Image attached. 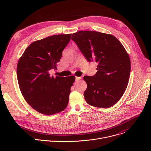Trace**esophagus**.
I'll return each instance as SVG.
<instances>
[{
    "label": "esophagus",
    "mask_w": 151,
    "mask_h": 151,
    "mask_svg": "<svg viewBox=\"0 0 151 151\" xmlns=\"http://www.w3.org/2000/svg\"><path fill=\"white\" fill-rule=\"evenodd\" d=\"M82 79V77H78V76H76V81H79L80 79Z\"/></svg>",
    "instance_id": "esophagus-1"
}]
</instances>
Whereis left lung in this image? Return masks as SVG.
Instances as JSON below:
<instances>
[{
    "label": "left lung",
    "instance_id": "left-lung-1",
    "mask_svg": "<svg viewBox=\"0 0 151 151\" xmlns=\"http://www.w3.org/2000/svg\"><path fill=\"white\" fill-rule=\"evenodd\" d=\"M85 58L98 63L97 72L83 76L87 88L83 95L93 106L107 108L123 96L131 70L130 57L114 36L94 31H79L72 36Z\"/></svg>",
    "mask_w": 151,
    "mask_h": 151
}]
</instances>
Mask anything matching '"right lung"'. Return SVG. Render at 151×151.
Here are the masks:
<instances>
[{
  "mask_svg": "<svg viewBox=\"0 0 151 151\" xmlns=\"http://www.w3.org/2000/svg\"><path fill=\"white\" fill-rule=\"evenodd\" d=\"M72 34L58 35L35 41L19 58L17 79L26 101L38 112L51 115L65 109L75 77L51 76Z\"/></svg>",
  "mask_w": 151,
  "mask_h": 151,
  "instance_id": "obj_1",
  "label": "right lung"
}]
</instances>
